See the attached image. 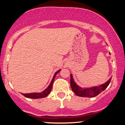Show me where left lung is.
Listing matches in <instances>:
<instances>
[{"mask_svg":"<svg viewBox=\"0 0 125 125\" xmlns=\"http://www.w3.org/2000/svg\"><path fill=\"white\" fill-rule=\"evenodd\" d=\"M110 54V53L109 52ZM112 77H110L109 79L104 84H101L99 86L92 87L90 88H82L76 83L74 82L73 79L72 74H71V86L73 92L78 96L81 97H93L97 96L102 92L104 91V89H106L109 84L110 81H111Z\"/></svg>","mask_w":125,"mask_h":125,"instance_id":"1","label":"left lung"}]
</instances>
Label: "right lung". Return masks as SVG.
Here are the masks:
<instances>
[{
    "label": "right lung",
    "instance_id": "add662e5",
    "mask_svg": "<svg viewBox=\"0 0 125 125\" xmlns=\"http://www.w3.org/2000/svg\"><path fill=\"white\" fill-rule=\"evenodd\" d=\"M61 71V69L59 70L58 71H57L56 72L54 73L53 77L51 83H50L49 85V86L43 92H42L41 93H31V94H22L24 96L28 97V98H31V99H40V98H43V97H46L47 96L51 93L53 83V82L56 76V74H58Z\"/></svg>",
    "mask_w": 125,
    "mask_h": 125
}]
</instances>
